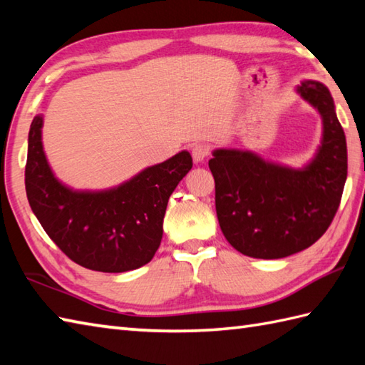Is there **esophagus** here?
I'll return each instance as SVG.
<instances>
[{
	"label": "esophagus",
	"mask_w": 365,
	"mask_h": 365,
	"mask_svg": "<svg viewBox=\"0 0 365 365\" xmlns=\"http://www.w3.org/2000/svg\"><path fill=\"white\" fill-rule=\"evenodd\" d=\"M208 152H210V149H208V145H205V144L192 145V149H191L192 160H195V163H202L207 158Z\"/></svg>",
	"instance_id": "esophagus-1"
}]
</instances>
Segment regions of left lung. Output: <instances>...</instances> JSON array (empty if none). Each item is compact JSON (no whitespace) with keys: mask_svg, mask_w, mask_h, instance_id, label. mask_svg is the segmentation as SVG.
I'll use <instances>...</instances> for the list:
<instances>
[{"mask_svg":"<svg viewBox=\"0 0 365 365\" xmlns=\"http://www.w3.org/2000/svg\"><path fill=\"white\" fill-rule=\"evenodd\" d=\"M297 94L322 118V141L302 168L263 160L251 150L216 149V215L224 237L254 259H282L319 240L334 218L346 180V141L324 84L304 80Z\"/></svg>","mask_w":365,"mask_h":365,"instance_id":"8db88e82","label":"left lung"}]
</instances>
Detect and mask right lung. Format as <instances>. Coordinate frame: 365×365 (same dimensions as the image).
<instances>
[{"label": "right lung", "instance_id": "1", "mask_svg": "<svg viewBox=\"0 0 365 365\" xmlns=\"http://www.w3.org/2000/svg\"><path fill=\"white\" fill-rule=\"evenodd\" d=\"M43 118L28 135L25 187L43 230L78 265L123 273L152 260L161 243L169 196L192 168L187 150L108 190H73L54 175L42 144Z\"/></svg>", "mask_w": 365, "mask_h": 365}]
</instances>
